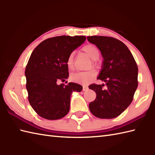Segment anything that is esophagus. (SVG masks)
I'll list each match as a JSON object with an SVG mask.
<instances>
[{"instance_id": "34e87169", "label": "esophagus", "mask_w": 155, "mask_h": 155, "mask_svg": "<svg viewBox=\"0 0 155 155\" xmlns=\"http://www.w3.org/2000/svg\"><path fill=\"white\" fill-rule=\"evenodd\" d=\"M88 89V86H87V85H83V91H87Z\"/></svg>"}]
</instances>
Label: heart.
Here are the masks:
<instances>
[{"label": "heart", "mask_w": 155, "mask_h": 155, "mask_svg": "<svg viewBox=\"0 0 155 155\" xmlns=\"http://www.w3.org/2000/svg\"><path fill=\"white\" fill-rule=\"evenodd\" d=\"M83 51L88 57L93 61V64L97 65V60L100 57V51L96 46L94 45H87L83 47ZM67 66L69 70L72 71L74 68V54L71 53L67 59ZM96 75V72L94 70L87 71L78 72L72 75L71 78L72 81L81 84H87L91 81Z\"/></svg>", "instance_id": "obj_1"}]
</instances>
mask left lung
I'll return each mask as SVG.
<instances>
[{
    "mask_svg": "<svg viewBox=\"0 0 155 155\" xmlns=\"http://www.w3.org/2000/svg\"><path fill=\"white\" fill-rule=\"evenodd\" d=\"M91 43L97 46L104 58L97 79L104 84H92L97 97L89 104L95 117L113 118L123 113L133 100L138 87V67L129 49L123 42L110 37H87Z\"/></svg>",
    "mask_w": 155,
    "mask_h": 155,
    "instance_id": "1",
    "label": "left lung"
}]
</instances>
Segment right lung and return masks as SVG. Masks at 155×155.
<instances>
[{"mask_svg": "<svg viewBox=\"0 0 155 155\" xmlns=\"http://www.w3.org/2000/svg\"><path fill=\"white\" fill-rule=\"evenodd\" d=\"M85 40L84 36H59L46 39L32 51L25 69L26 88L29 103L40 117L48 120L64 117L70 108L71 93L83 89L77 83H58L68 77V55Z\"/></svg>", "mask_w": 155, "mask_h": 155, "instance_id": "right-lung-1", "label": "right lung"}]
</instances>
